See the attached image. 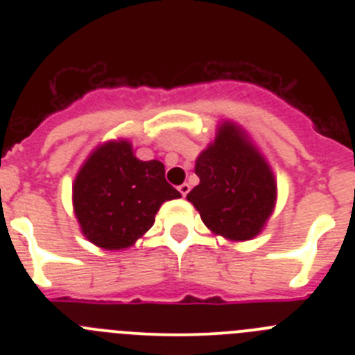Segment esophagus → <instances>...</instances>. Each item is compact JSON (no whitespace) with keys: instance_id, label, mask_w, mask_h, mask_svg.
I'll list each match as a JSON object with an SVG mask.
<instances>
[{"instance_id":"34e87169","label":"esophagus","mask_w":355,"mask_h":355,"mask_svg":"<svg viewBox=\"0 0 355 355\" xmlns=\"http://www.w3.org/2000/svg\"><path fill=\"white\" fill-rule=\"evenodd\" d=\"M178 190H180V192H181V196H183V197H187V193L190 192V184H188V183H183V184H180V187H178Z\"/></svg>"}]
</instances>
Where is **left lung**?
<instances>
[{
    "label": "left lung",
    "mask_w": 355,
    "mask_h": 355,
    "mask_svg": "<svg viewBox=\"0 0 355 355\" xmlns=\"http://www.w3.org/2000/svg\"><path fill=\"white\" fill-rule=\"evenodd\" d=\"M199 184L187 199L216 236L247 241L265 229L277 202V181L247 131L222 121L196 159Z\"/></svg>",
    "instance_id": "left-lung-1"
}]
</instances>
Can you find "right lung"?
Listing matches in <instances>:
<instances>
[{
  "mask_svg": "<svg viewBox=\"0 0 355 355\" xmlns=\"http://www.w3.org/2000/svg\"><path fill=\"white\" fill-rule=\"evenodd\" d=\"M180 197L165 180L163 163L139 159L126 139L99 144L72 183V208L81 233L105 250L135 245L153 227L159 206Z\"/></svg>",
  "mask_w": 355,
  "mask_h": 355,
  "instance_id": "add662e5",
  "label": "right lung"
}]
</instances>
